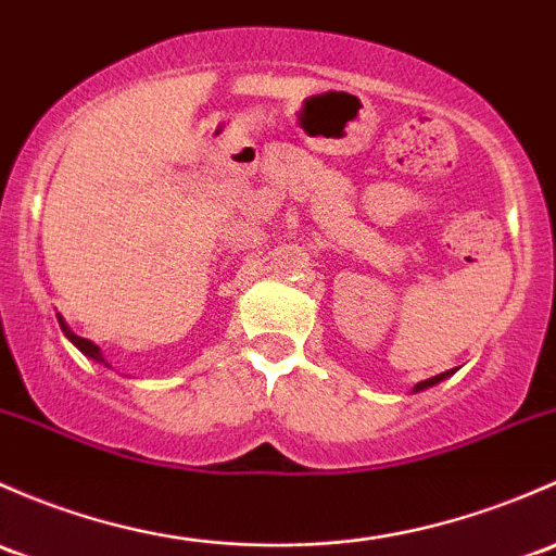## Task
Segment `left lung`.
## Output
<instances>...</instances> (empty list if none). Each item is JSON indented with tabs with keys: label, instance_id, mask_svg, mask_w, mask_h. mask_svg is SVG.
I'll list each match as a JSON object with an SVG mask.
<instances>
[{
	"label": "left lung",
	"instance_id": "left-lung-1",
	"mask_svg": "<svg viewBox=\"0 0 556 556\" xmlns=\"http://www.w3.org/2000/svg\"><path fill=\"white\" fill-rule=\"evenodd\" d=\"M453 372H455V370H447V372H440V376H434V378H426V381H420V383L413 386V394H416V391L431 389V386H437V383H440V381H445V378L453 376Z\"/></svg>",
	"mask_w": 556,
	"mask_h": 556
}]
</instances>
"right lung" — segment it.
<instances>
[{"label":"right lung","instance_id":"1","mask_svg":"<svg viewBox=\"0 0 556 556\" xmlns=\"http://www.w3.org/2000/svg\"><path fill=\"white\" fill-rule=\"evenodd\" d=\"M58 325H61L63 336H66V338H68V341H72V343H74V346H77V349H79V352L87 356V359H92V362H101V365H103V367H111V365H109V362H106V356H103V352H101V346H96V343H92V341H87V338H81V336H77V332H74V330H72V327H68V325H66V319H63V317H61V314H58Z\"/></svg>","mask_w":556,"mask_h":556}]
</instances>
